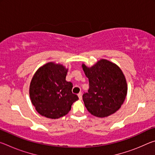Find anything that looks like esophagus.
<instances>
[{"label": "esophagus", "mask_w": 155, "mask_h": 155, "mask_svg": "<svg viewBox=\"0 0 155 155\" xmlns=\"http://www.w3.org/2000/svg\"><path fill=\"white\" fill-rule=\"evenodd\" d=\"M78 98H79L80 100H82V93H81V92L78 93Z\"/></svg>", "instance_id": "1"}]
</instances>
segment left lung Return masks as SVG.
Returning <instances> with one entry per match:
<instances>
[{"instance_id": "1", "label": "left lung", "mask_w": 155, "mask_h": 155, "mask_svg": "<svg viewBox=\"0 0 155 155\" xmlns=\"http://www.w3.org/2000/svg\"><path fill=\"white\" fill-rule=\"evenodd\" d=\"M90 88L83 95L87 111L98 117H105L116 112L127 94V83L122 70L108 60L102 59L91 67L83 64Z\"/></svg>"}]
</instances>
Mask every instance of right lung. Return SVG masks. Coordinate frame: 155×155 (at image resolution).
I'll return each mask as SVG.
<instances>
[{"label":"right lung","instance_id":"1","mask_svg":"<svg viewBox=\"0 0 155 155\" xmlns=\"http://www.w3.org/2000/svg\"><path fill=\"white\" fill-rule=\"evenodd\" d=\"M68 70L62 64L48 62L34 74L29 86L30 98L42 116L51 119L64 116L78 100L72 92V83L65 80Z\"/></svg>","mask_w":155,"mask_h":155}]
</instances>
